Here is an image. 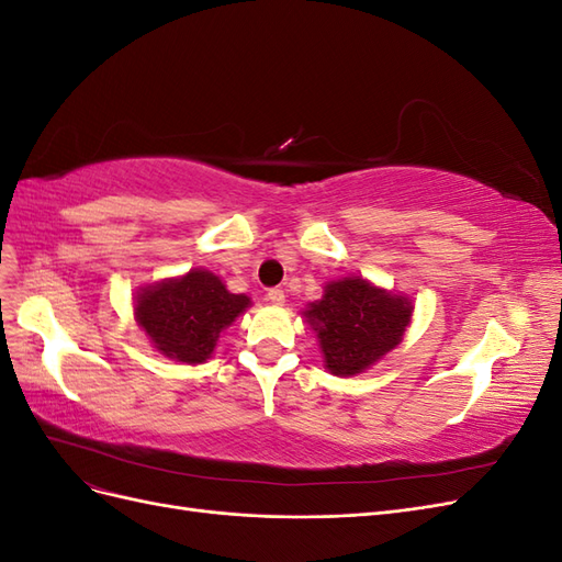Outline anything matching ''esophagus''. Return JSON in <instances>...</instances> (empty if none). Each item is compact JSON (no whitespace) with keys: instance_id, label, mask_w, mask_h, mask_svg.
I'll use <instances>...</instances> for the list:
<instances>
[{"instance_id":"34e87169","label":"esophagus","mask_w":562,"mask_h":562,"mask_svg":"<svg viewBox=\"0 0 562 562\" xmlns=\"http://www.w3.org/2000/svg\"><path fill=\"white\" fill-rule=\"evenodd\" d=\"M267 300L274 304V307H283V302H285V293L281 291V288H271V291L267 293Z\"/></svg>"}]
</instances>
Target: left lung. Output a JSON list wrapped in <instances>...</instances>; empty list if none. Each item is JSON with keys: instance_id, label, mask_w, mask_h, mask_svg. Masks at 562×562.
<instances>
[{"instance_id": "8db88e82", "label": "left lung", "mask_w": 562, "mask_h": 562, "mask_svg": "<svg viewBox=\"0 0 562 562\" xmlns=\"http://www.w3.org/2000/svg\"><path fill=\"white\" fill-rule=\"evenodd\" d=\"M413 300L363 277H342L323 285L321 300L302 310L316 333L323 366L337 378L370 370L401 345L413 323Z\"/></svg>"}]
</instances>
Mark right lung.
Wrapping results in <instances>:
<instances>
[{
  "mask_svg": "<svg viewBox=\"0 0 562 562\" xmlns=\"http://www.w3.org/2000/svg\"><path fill=\"white\" fill-rule=\"evenodd\" d=\"M248 295L229 293L213 271L194 267L187 274L140 285L133 314L155 351L171 361L206 363L217 339L250 307Z\"/></svg>",
  "mask_w": 562,
  "mask_h": 562,
  "instance_id": "right-lung-1",
  "label": "right lung"
}]
</instances>
